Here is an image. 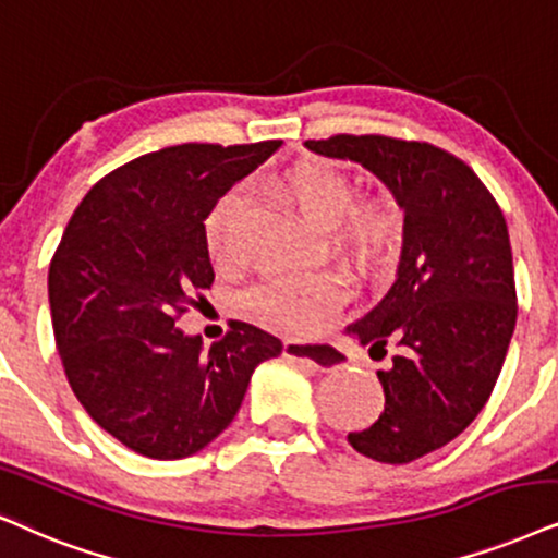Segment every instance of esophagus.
<instances>
[{"mask_svg":"<svg viewBox=\"0 0 558 558\" xmlns=\"http://www.w3.org/2000/svg\"><path fill=\"white\" fill-rule=\"evenodd\" d=\"M283 352H286V357L308 363V365H314V368H329V365H337V350L327 348V344H308V342H299V340H286Z\"/></svg>","mask_w":558,"mask_h":558,"instance_id":"obj_1","label":"esophagus"}]
</instances>
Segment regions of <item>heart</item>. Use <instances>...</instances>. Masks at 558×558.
<instances>
[{"label":"heart","mask_w":558,"mask_h":558,"mask_svg":"<svg viewBox=\"0 0 558 558\" xmlns=\"http://www.w3.org/2000/svg\"><path fill=\"white\" fill-rule=\"evenodd\" d=\"M275 195L316 227L329 229L331 239L365 265H376L389 255L399 234L401 216L389 197L355 201L350 174L327 161L293 167L275 182ZM244 206V193L234 187L218 197L208 214L206 242L216 263L231 265L236 259V231ZM348 295L350 286L340 272L286 275L259 286L252 293L250 308L265 327L288 335H314L335 322Z\"/></svg>","instance_id":"heart-1"}]
</instances>
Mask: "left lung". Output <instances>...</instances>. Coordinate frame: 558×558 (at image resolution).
Returning <instances> with one entry per match:
<instances>
[{"mask_svg":"<svg viewBox=\"0 0 558 558\" xmlns=\"http://www.w3.org/2000/svg\"><path fill=\"white\" fill-rule=\"evenodd\" d=\"M306 146L361 161L404 208L397 280L348 329L371 355L397 350L378 371L386 407L348 440L373 461H417L476 420L502 371L518 319L502 208L466 161L427 141L337 133Z\"/></svg>","mask_w":558,"mask_h":558,"instance_id":"8db88e82","label":"left lung"}]
</instances>
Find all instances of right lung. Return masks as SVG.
<instances>
[{"mask_svg": "<svg viewBox=\"0 0 558 558\" xmlns=\"http://www.w3.org/2000/svg\"><path fill=\"white\" fill-rule=\"evenodd\" d=\"M278 146L193 141L125 161L92 185L56 246L48 299L63 371L89 417L141 456L206 448L257 365L283 352L246 322L210 350L178 327L214 283L203 221Z\"/></svg>", "mask_w": 558, "mask_h": 558, "instance_id": "right-lung-1", "label": "right lung"}]
</instances>
